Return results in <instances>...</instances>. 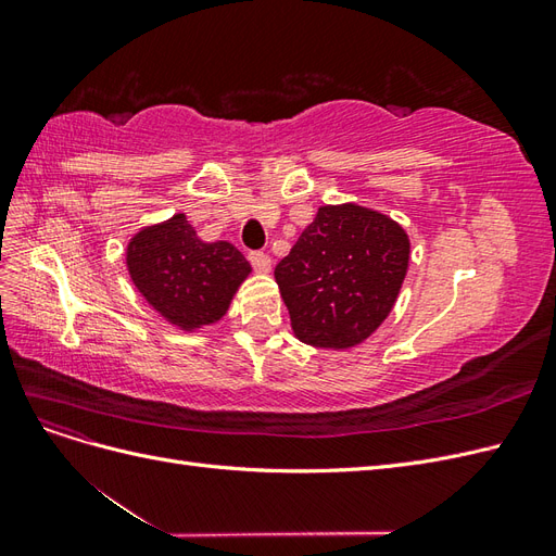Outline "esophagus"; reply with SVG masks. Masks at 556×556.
Returning a JSON list of instances; mask_svg holds the SVG:
<instances>
[{
	"label": "esophagus",
	"instance_id": "esophagus-1",
	"mask_svg": "<svg viewBox=\"0 0 556 556\" xmlns=\"http://www.w3.org/2000/svg\"><path fill=\"white\" fill-rule=\"evenodd\" d=\"M248 260H250V264L255 266V271H260V274H268L271 271V257L266 255V252H250L248 255Z\"/></svg>",
	"mask_w": 556,
	"mask_h": 556
}]
</instances>
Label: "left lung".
Returning <instances> with one entry per match:
<instances>
[{
    "mask_svg": "<svg viewBox=\"0 0 556 556\" xmlns=\"http://www.w3.org/2000/svg\"><path fill=\"white\" fill-rule=\"evenodd\" d=\"M408 262V233L392 217L319 206L274 271L296 339L331 350L364 343L392 313Z\"/></svg>",
    "mask_w": 556,
    "mask_h": 556,
    "instance_id": "1",
    "label": "left lung"
}]
</instances>
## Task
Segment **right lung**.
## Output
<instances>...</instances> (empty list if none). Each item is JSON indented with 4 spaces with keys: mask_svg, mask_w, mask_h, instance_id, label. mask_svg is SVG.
Listing matches in <instances>:
<instances>
[{
    "mask_svg": "<svg viewBox=\"0 0 556 556\" xmlns=\"http://www.w3.org/2000/svg\"><path fill=\"white\" fill-rule=\"evenodd\" d=\"M125 257L141 296L182 331L223 319L252 271L231 243L201 241L182 213L134 233Z\"/></svg>",
    "mask_w": 556,
    "mask_h": 556,
    "instance_id": "obj_1",
    "label": "right lung"
}]
</instances>
